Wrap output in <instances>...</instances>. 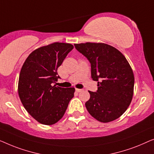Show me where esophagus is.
<instances>
[{"instance_id": "1", "label": "esophagus", "mask_w": 154, "mask_h": 154, "mask_svg": "<svg viewBox=\"0 0 154 154\" xmlns=\"http://www.w3.org/2000/svg\"><path fill=\"white\" fill-rule=\"evenodd\" d=\"M75 90H76V91L78 92V93L82 91V89H80V88H76V89H75Z\"/></svg>"}]
</instances>
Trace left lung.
<instances>
[{"label":"left lung","instance_id":"8db88e82","mask_svg":"<svg viewBox=\"0 0 154 154\" xmlns=\"http://www.w3.org/2000/svg\"><path fill=\"white\" fill-rule=\"evenodd\" d=\"M75 47L89 60L91 78L98 82L97 91H88L90 99L85 103L88 113L103 123L119 118L133 96L135 78L129 63L121 51L105 43H80Z\"/></svg>","mask_w":154,"mask_h":154}]
</instances>
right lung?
Segmentation results:
<instances>
[{
	"mask_svg": "<svg viewBox=\"0 0 154 154\" xmlns=\"http://www.w3.org/2000/svg\"><path fill=\"white\" fill-rule=\"evenodd\" d=\"M73 48L72 45L63 42L41 47L30 54L21 69L19 98L30 115L42 124L58 122L74 97L75 88L53 86L60 78L58 68Z\"/></svg>",
	"mask_w": 154,
	"mask_h": 154,
	"instance_id": "add662e5",
	"label": "right lung"
}]
</instances>
